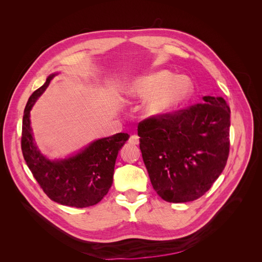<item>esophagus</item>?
I'll return each mask as SVG.
<instances>
[{
  "mask_svg": "<svg viewBox=\"0 0 262 262\" xmlns=\"http://www.w3.org/2000/svg\"><path fill=\"white\" fill-rule=\"evenodd\" d=\"M128 142L130 143V144H139V137L137 136V135H133V136H130V138H129V140H128Z\"/></svg>",
  "mask_w": 262,
  "mask_h": 262,
  "instance_id": "esophagus-1",
  "label": "esophagus"
}]
</instances>
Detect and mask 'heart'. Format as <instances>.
<instances>
[{
  "instance_id": "b5f03b06",
  "label": "heart",
  "mask_w": 262,
  "mask_h": 262,
  "mask_svg": "<svg viewBox=\"0 0 262 262\" xmlns=\"http://www.w3.org/2000/svg\"><path fill=\"white\" fill-rule=\"evenodd\" d=\"M139 98H149L146 112L150 116L162 117L176 112L194 92L193 82L188 77L163 70L136 80L130 89Z\"/></svg>"
}]
</instances>
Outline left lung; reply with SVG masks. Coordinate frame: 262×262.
Returning <instances> with one entry per match:
<instances>
[{"mask_svg": "<svg viewBox=\"0 0 262 262\" xmlns=\"http://www.w3.org/2000/svg\"><path fill=\"white\" fill-rule=\"evenodd\" d=\"M230 108L219 96L138 124L150 183L170 203L200 199L223 172L229 155Z\"/></svg>", "mask_w": 262, "mask_h": 262, "instance_id": "8db88e82", "label": "left lung"}]
</instances>
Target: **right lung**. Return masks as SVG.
<instances>
[{"label": "right lung", "mask_w": 262, "mask_h": 262, "mask_svg": "<svg viewBox=\"0 0 262 262\" xmlns=\"http://www.w3.org/2000/svg\"><path fill=\"white\" fill-rule=\"evenodd\" d=\"M54 76L50 75L27 101L22 122V154L40 188L52 201L76 208L89 207L98 204L112 187L118 153L129 135L119 133L96 140L69 159H47L34 143L30 115Z\"/></svg>", "instance_id": "obj_1"}]
</instances>
